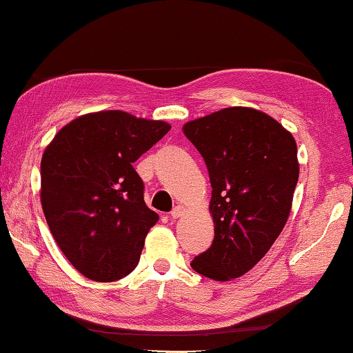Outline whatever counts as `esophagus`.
<instances>
[{"label": "esophagus", "mask_w": 353, "mask_h": 353, "mask_svg": "<svg viewBox=\"0 0 353 353\" xmlns=\"http://www.w3.org/2000/svg\"><path fill=\"white\" fill-rule=\"evenodd\" d=\"M183 214H185V207L183 205H177V207H174V209H172V212H171V216L174 218H179V216H182Z\"/></svg>", "instance_id": "34e87169"}]
</instances>
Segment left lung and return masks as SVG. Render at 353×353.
<instances>
[{
  "mask_svg": "<svg viewBox=\"0 0 353 353\" xmlns=\"http://www.w3.org/2000/svg\"><path fill=\"white\" fill-rule=\"evenodd\" d=\"M209 171L215 237L192 267L215 281L251 270L286 225L299 181L297 144L272 116L231 106L183 125Z\"/></svg>",
  "mask_w": 353,
  "mask_h": 353,
  "instance_id": "8db88e82",
  "label": "left lung"
}]
</instances>
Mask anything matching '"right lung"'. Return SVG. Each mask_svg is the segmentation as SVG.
Returning a JSON list of instances; mask_svg holds the SVG:
<instances>
[{
  "instance_id": "obj_1",
  "label": "right lung",
  "mask_w": 353,
  "mask_h": 353,
  "mask_svg": "<svg viewBox=\"0 0 353 353\" xmlns=\"http://www.w3.org/2000/svg\"><path fill=\"white\" fill-rule=\"evenodd\" d=\"M171 125L121 110L77 117L41 161V203L50 231L83 276L110 283L137 267L159 215L144 203L133 163Z\"/></svg>"
}]
</instances>
